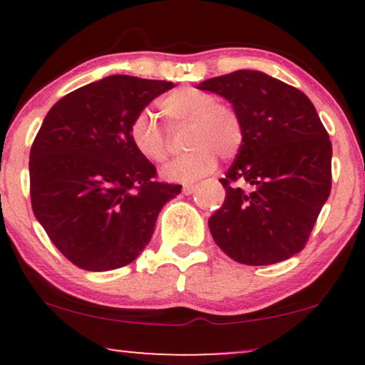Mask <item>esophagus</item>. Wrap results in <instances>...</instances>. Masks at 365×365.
<instances>
[{"instance_id":"1","label":"esophagus","mask_w":365,"mask_h":365,"mask_svg":"<svg viewBox=\"0 0 365 365\" xmlns=\"http://www.w3.org/2000/svg\"><path fill=\"white\" fill-rule=\"evenodd\" d=\"M194 191H196V186H192V184H186V186L182 187V192L186 194V196H189V194H192Z\"/></svg>"}]
</instances>
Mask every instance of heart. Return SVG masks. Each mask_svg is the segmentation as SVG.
Returning <instances> with one entry per match:
<instances>
[{
	"instance_id": "obj_1",
	"label": "heart",
	"mask_w": 365,
	"mask_h": 365,
	"mask_svg": "<svg viewBox=\"0 0 365 365\" xmlns=\"http://www.w3.org/2000/svg\"><path fill=\"white\" fill-rule=\"evenodd\" d=\"M159 106L169 123L189 126L186 144L191 148L164 169L163 176L166 179L192 182L216 169L217 156L231 159L241 149L242 119L232 106L217 103L214 94L197 88H181L168 94ZM129 138L136 151L149 161H166L168 138L149 113H138L133 118Z\"/></svg>"
}]
</instances>
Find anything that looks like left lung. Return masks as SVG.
Here are the masks:
<instances>
[{
    "instance_id": "1",
    "label": "left lung",
    "mask_w": 365,
    "mask_h": 365,
    "mask_svg": "<svg viewBox=\"0 0 365 365\" xmlns=\"http://www.w3.org/2000/svg\"><path fill=\"white\" fill-rule=\"evenodd\" d=\"M232 104L244 143L226 176V199L209 217L234 261L269 266L302 251L331 194L332 144L306 94L261 71L239 69L199 83Z\"/></svg>"
}]
</instances>
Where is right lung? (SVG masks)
<instances>
[{
  "mask_svg": "<svg viewBox=\"0 0 365 365\" xmlns=\"http://www.w3.org/2000/svg\"><path fill=\"white\" fill-rule=\"evenodd\" d=\"M171 81L114 74L59 99L29 153L38 222L74 266H128L151 241L158 214L181 192L154 181L156 168L129 138L133 118Z\"/></svg>",
  "mask_w": 365,
  "mask_h": 365,
  "instance_id": "obj_1",
  "label": "right lung"
}]
</instances>
